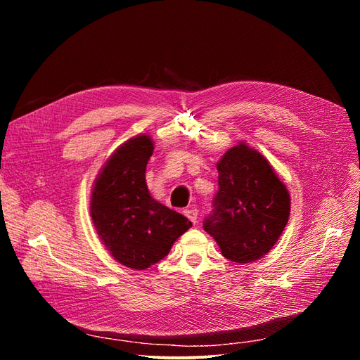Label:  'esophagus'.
Listing matches in <instances>:
<instances>
[{"label": "esophagus", "instance_id": "esophagus-1", "mask_svg": "<svg viewBox=\"0 0 360 360\" xmlns=\"http://www.w3.org/2000/svg\"><path fill=\"white\" fill-rule=\"evenodd\" d=\"M184 214H186L188 217H189V221L192 222V224H197L198 221V210L195 209V207H191V209H186L184 210Z\"/></svg>", "mask_w": 360, "mask_h": 360}]
</instances>
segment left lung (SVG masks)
<instances>
[{"mask_svg":"<svg viewBox=\"0 0 360 360\" xmlns=\"http://www.w3.org/2000/svg\"><path fill=\"white\" fill-rule=\"evenodd\" d=\"M219 191L204 230L225 258L252 263L278 242L290 216V193L266 158L240 143L217 162Z\"/></svg>","mask_w":360,"mask_h":360,"instance_id":"1","label":"left lung"}]
</instances>
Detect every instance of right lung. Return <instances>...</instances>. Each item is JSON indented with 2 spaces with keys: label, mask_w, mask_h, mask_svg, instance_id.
Here are the masks:
<instances>
[{
  "label": "right lung",
  "mask_w": 360,
  "mask_h": 360,
  "mask_svg": "<svg viewBox=\"0 0 360 360\" xmlns=\"http://www.w3.org/2000/svg\"><path fill=\"white\" fill-rule=\"evenodd\" d=\"M153 148L147 135L120 146L97 176L90 202L101 240L118 263L135 270L159 263L192 226L188 217L151 198L146 168Z\"/></svg>",
  "instance_id": "add662e5"
}]
</instances>
